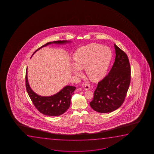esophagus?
Here are the masks:
<instances>
[{
  "label": "esophagus",
  "mask_w": 154,
  "mask_h": 154,
  "mask_svg": "<svg viewBox=\"0 0 154 154\" xmlns=\"http://www.w3.org/2000/svg\"><path fill=\"white\" fill-rule=\"evenodd\" d=\"M84 89L85 90H86V91L89 90L90 89V85L89 84H86L85 85Z\"/></svg>",
  "instance_id": "esophagus-1"
}]
</instances>
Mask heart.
Returning <instances> with one entry per match:
<instances>
[{
    "mask_svg": "<svg viewBox=\"0 0 154 154\" xmlns=\"http://www.w3.org/2000/svg\"><path fill=\"white\" fill-rule=\"evenodd\" d=\"M112 54L109 47L97 44L81 47L74 54L75 65L72 67V72L75 75L80 76L82 69H85L89 78L99 80L107 71Z\"/></svg>",
    "mask_w": 154,
    "mask_h": 154,
    "instance_id": "b5f03b06",
    "label": "heart"
}]
</instances>
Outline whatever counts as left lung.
<instances>
[{
    "mask_svg": "<svg viewBox=\"0 0 154 154\" xmlns=\"http://www.w3.org/2000/svg\"><path fill=\"white\" fill-rule=\"evenodd\" d=\"M116 57L109 72L98 83L90 103L91 107L101 113L111 112L124 103L131 82V66L126 54L114 44Z\"/></svg>",
    "mask_w": 154,
    "mask_h": 154,
    "instance_id": "left-lung-1",
    "label": "left lung"
}]
</instances>
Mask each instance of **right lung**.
Here are the masks:
<instances>
[{
	"label": "right lung",
	"mask_w": 154,
	"mask_h": 154,
	"mask_svg": "<svg viewBox=\"0 0 154 154\" xmlns=\"http://www.w3.org/2000/svg\"><path fill=\"white\" fill-rule=\"evenodd\" d=\"M70 42L67 40H58L48 42L37 49L32 55L39 49L48 45L64 44ZM26 87L30 98L38 111L44 115L51 116L61 115L69 108L72 95L76 89L75 87L66 86L55 95L46 97L39 96L36 94L30 87L28 81L27 69L26 72Z\"/></svg>",
	"instance_id": "right-lung-1"
}]
</instances>
